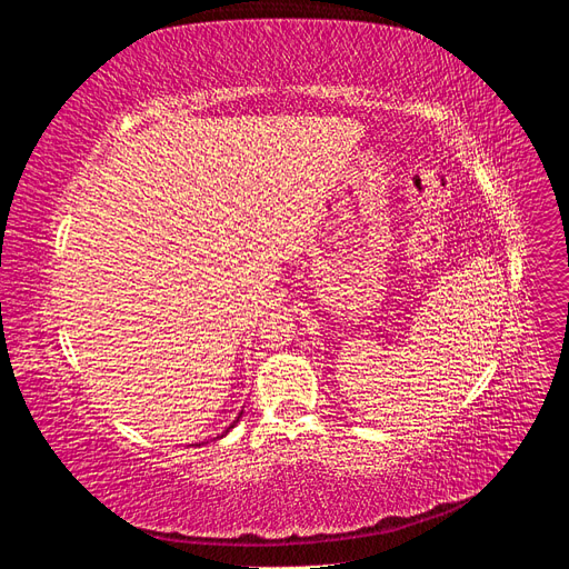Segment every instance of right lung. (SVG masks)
Returning a JSON list of instances; mask_svg holds the SVG:
<instances>
[{
	"mask_svg": "<svg viewBox=\"0 0 569 569\" xmlns=\"http://www.w3.org/2000/svg\"><path fill=\"white\" fill-rule=\"evenodd\" d=\"M239 418H242V412H239V416H237V418H234V422H232V425H230V427H226V432H222V435H220V437H216V439H222V437H226V435H228V432H230V429H232V427H234V425H237V422H239ZM194 446H203V441H201V443H194Z\"/></svg>",
	"mask_w": 569,
	"mask_h": 569,
	"instance_id": "right-lung-1",
	"label": "right lung"
}]
</instances>
